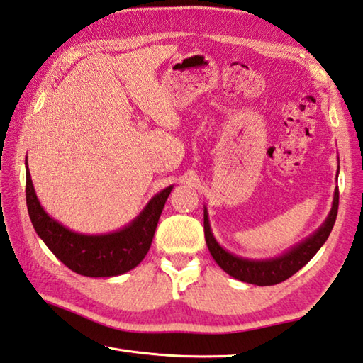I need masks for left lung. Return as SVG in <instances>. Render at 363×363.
Returning a JSON list of instances; mask_svg holds the SVG:
<instances>
[{"label": "left lung", "mask_w": 363, "mask_h": 363, "mask_svg": "<svg viewBox=\"0 0 363 363\" xmlns=\"http://www.w3.org/2000/svg\"><path fill=\"white\" fill-rule=\"evenodd\" d=\"M338 213V188L334 192V202H332V208L329 216L324 220V224L318 228V230L310 235L298 246L291 247L288 252L282 254L276 258H268V260H249V258L236 257L230 252H227L224 247L219 246V242L214 240L210 228L208 213L203 208V232H205V241L211 257L214 258L220 268H223L228 276L241 280V282L254 284L258 286L266 285H276L284 282L288 277L296 274L302 266H306L313 255L320 250L329 235L332 232V227L335 224Z\"/></svg>", "instance_id": "1"}]
</instances>
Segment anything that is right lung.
<instances>
[{"label": "right lung", "mask_w": 363, "mask_h": 363, "mask_svg": "<svg viewBox=\"0 0 363 363\" xmlns=\"http://www.w3.org/2000/svg\"><path fill=\"white\" fill-rule=\"evenodd\" d=\"M172 188L167 186L155 194L139 216L121 230L83 235L69 230L42 208L26 162V205L37 235L67 268L87 277L121 276L144 260Z\"/></svg>", "instance_id": "1"}]
</instances>
